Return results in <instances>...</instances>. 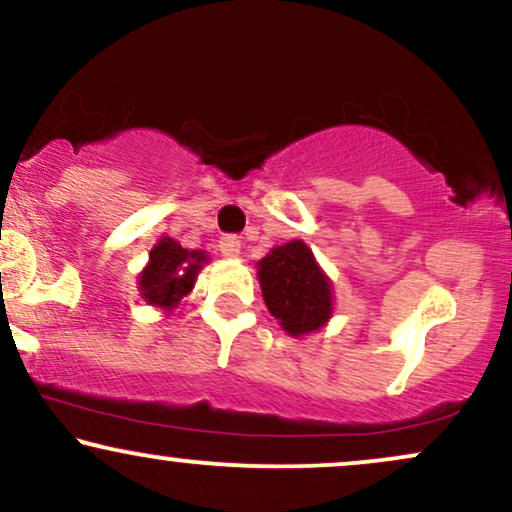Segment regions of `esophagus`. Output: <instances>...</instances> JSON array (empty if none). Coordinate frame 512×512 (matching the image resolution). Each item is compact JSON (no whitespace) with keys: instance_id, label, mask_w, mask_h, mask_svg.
<instances>
[{"instance_id":"obj_1","label":"esophagus","mask_w":512,"mask_h":512,"mask_svg":"<svg viewBox=\"0 0 512 512\" xmlns=\"http://www.w3.org/2000/svg\"><path fill=\"white\" fill-rule=\"evenodd\" d=\"M219 250H221V255H226V257H238V252H240L238 236H223L219 240Z\"/></svg>"}]
</instances>
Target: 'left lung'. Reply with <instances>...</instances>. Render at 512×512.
Here are the masks:
<instances>
[{"mask_svg": "<svg viewBox=\"0 0 512 512\" xmlns=\"http://www.w3.org/2000/svg\"><path fill=\"white\" fill-rule=\"evenodd\" d=\"M260 286L269 313L286 332H315L330 320L332 286L301 240L274 248L260 262Z\"/></svg>", "mask_w": 512, "mask_h": 512, "instance_id": "obj_1", "label": "left lung"}]
</instances>
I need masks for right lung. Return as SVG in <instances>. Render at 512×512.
<instances>
[{
    "mask_svg": "<svg viewBox=\"0 0 512 512\" xmlns=\"http://www.w3.org/2000/svg\"><path fill=\"white\" fill-rule=\"evenodd\" d=\"M149 257V267L139 276L142 296L151 305H163V308H170L190 293L199 267L207 262L204 252L185 250L173 238H163Z\"/></svg>",
    "mask_w": 512,
    "mask_h": 512,
    "instance_id": "right-lung-1",
    "label": "right lung"
}]
</instances>
